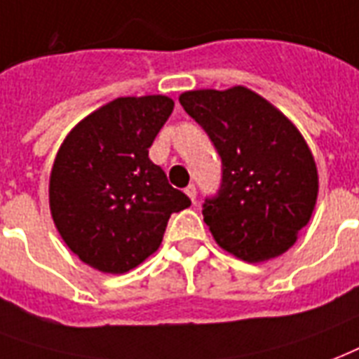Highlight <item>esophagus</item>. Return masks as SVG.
Instances as JSON below:
<instances>
[{"mask_svg": "<svg viewBox=\"0 0 359 359\" xmlns=\"http://www.w3.org/2000/svg\"><path fill=\"white\" fill-rule=\"evenodd\" d=\"M186 196H188V198L191 199V201H196V194H198V191H196V186L194 184H190V186H186Z\"/></svg>", "mask_w": 359, "mask_h": 359, "instance_id": "1", "label": "esophagus"}]
</instances>
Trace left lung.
<instances>
[{"instance_id": "left-lung-1", "label": "left lung", "mask_w": 359, "mask_h": 359, "mask_svg": "<svg viewBox=\"0 0 359 359\" xmlns=\"http://www.w3.org/2000/svg\"><path fill=\"white\" fill-rule=\"evenodd\" d=\"M215 144L222 182L203 203L224 250L256 264L288 250L311 220L318 173L305 139L252 90H194L179 97Z\"/></svg>"}]
</instances>
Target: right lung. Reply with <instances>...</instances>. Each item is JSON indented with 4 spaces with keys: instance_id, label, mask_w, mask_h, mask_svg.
<instances>
[{
    "instance_id": "add662e5",
    "label": "right lung",
    "mask_w": 359,
    "mask_h": 359,
    "mask_svg": "<svg viewBox=\"0 0 359 359\" xmlns=\"http://www.w3.org/2000/svg\"><path fill=\"white\" fill-rule=\"evenodd\" d=\"M173 107L165 95L118 97L60 147L48 186L52 220L84 264L114 275L133 269L158 250L169 216L191 205L149 158Z\"/></svg>"
}]
</instances>
